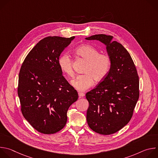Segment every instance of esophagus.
I'll use <instances>...</instances> for the list:
<instances>
[{"instance_id": "obj_1", "label": "esophagus", "mask_w": 158, "mask_h": 158, "mask_svg": "<svg viewBox=\"0 0 158 158\" xmlns=\"http://www.w3.org/2000/svg\"><path fill=\"white\" fill-rule=\"evenodd\" d=\"M78 95H79V98H82L84 97L85 94L83 93H81V92H79L78 93Z\"/></svg>"}]
</instances>
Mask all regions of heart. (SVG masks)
Instances as JSON below:
<instances>
[{"label":"heart","instance_id":"1","mask_svg":"<svg viewBox=\"0 0 158 158\" xmlns=\"http://www.w3.org/2000/svg\"><path fill=\"white\" fill-rule=\"evenodd\" d=\"M76 54L87 60L84 69L85 74L77 76L71 81L72 85L79 91H84L96 82L101 81L108 74L111 60L107 54H100L99 51L89 44L82 45L75 49ZM58 65L66 76L73 77L74 72L71 57L67 54H61L58 59Z\"/></svg>","mask_w":158,"mask_h":158}]
</instances>
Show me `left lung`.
<instances>
[{
  "label": "left lung",
  "instance_id": "8db88e82",
  "mask_svg": "<svg viewBox=\"0 0 158 158\" xmlns=\"http://www.w3.org/2000/svg\"><path fill=\"white\" fill-rule=\"evenodd\" d=\"M112 36L96 34L86 37L104 44L111 65L103 81L85 97L88 126L94 132L109 135L124 127L131 120L139 96V80L136 66L123 45Z\"/></svg>",
  "mask_w": 158,
  "mask_h": 158
}]
</instances>
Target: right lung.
<instances>
[{
	"mask_svg": "<svg viewBox=\"0 0 158 158\" xmlns=\"http://www.w3.org/2000/svg\"><path fill=\"white\" fill-rule=\"evenodd\" d=\"M74 37L42 39L20 67L17 93L22 113L39 132L60 131L67 123L69 107L78 99L77 91L64 77L58 65L60 54Z\"/></svg>",
	"mask_w": 158,
	"mask_h": 158,
	"instance_id": "add662e5",
	"label": "right lung"
}]
</instances>
